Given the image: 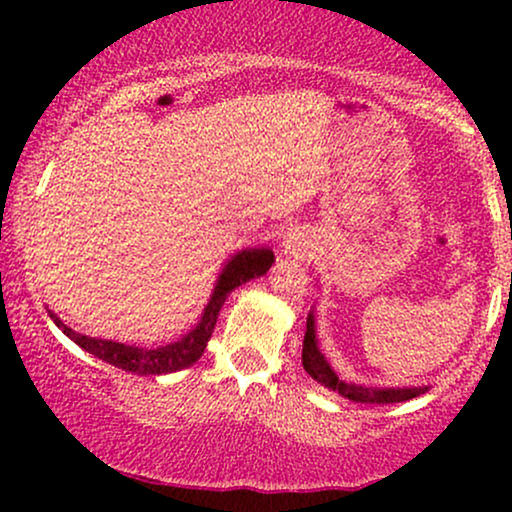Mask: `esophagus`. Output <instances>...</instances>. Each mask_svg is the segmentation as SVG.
Wrapping results in <instances>:
<instances>
[{"instance_id": "obj_1", "label": "esophagus", "mask_w": 512, "mask_h": 512, "mask_svg": "<svg viewBox=\"0 0 512 512\" xmlns=\"http://www.w3.org/2000/svg\"><path fill=\"white\" fill-rule=\"evenodd\" d=\"M284 248L289 250L291 255L301 257V255H305V250H308V236H305L303 231H298V228H293V231L286 233Z\"/></svg>"}]
</instances>
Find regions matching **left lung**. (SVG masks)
Instances as JSON below:
<instances>
[{"instance_id": "obj_1", "label": "left lung", "mask_w": 512, "mask_h": 512, "mask_svg": "<svg viewBox=\"0 0 512 512\" xmlns=\"http://www.w3.org/2000/svg\"><path fill=\"white\" fill-rule=\"evenodd\" d=\"M303 368L310 378L317 380L320 385H325L327 390L339 392V395L351 399V402L361 404H392V402H407V399L421 395V387H402V390H378V387H363L354 383H344L337 378V373L330 368V363L325 361V356L320 354L315 342V327H313V315H308V327H305V339H303Z\"/></svg>"}]
</instances>
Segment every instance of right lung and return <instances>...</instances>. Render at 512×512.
Masks as SVG:
<instances>
[{
  "label": "right lung",
  "instance_id": "obj_1",
  "mask_svg": "<svg viewBox=\"0 0 512 512\" xmlns=\"http://www.w3.org/2000/svg\"><path fill=\"white\" fill-rule=\"evenodd\" d=\"M274 252L272 250H243L233 257L231 262L226 264L223 274L219 276V284H216L214 296L207 308H204L202 320L190 334L180 339V342L158 346V349H139V346H127L120 342H110V339H96L86 337V334L74 332L72 327H67L55 313H50L55 325L72 339L74 344H79L81 349L93 354L101 361L110 363V366L129 370V373L137 375H163V373H175V370L190 368L192 363L199 361V356L207 349V342L211 339V332H214L216 317H219L221 305L226 303V296L236 286L245 284V281L257 279L272 267Z\"/></svg>",
  "mask_w": 512,
  "mask_h": 512
}]
</instances>
